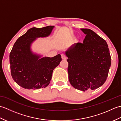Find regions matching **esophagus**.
<instances>
[{
	"label": "esophagus",
	"instance_id": "34e87169",
	"mask_svg": "<svg viewBox=\"0 0 121 121\" xmlns=\"http://www.w3.org/2000/svg\"><path fill=\"white\" fill-rule=\"evenodd\" d=\"M61 58H62L63 60H65V59H66V57L65 54H62L61 55Z\"/></svg>",
	"mask_w": 121,
	"mask_h": 121
}]
</instances>
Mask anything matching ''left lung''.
Here are the masks:
<instances>
[{
	"instance_id": "left-lung-1",
	"label": "left lung",
	"mask_w": 121,
	"mask_h": 121,
	"mask_svg": "<svg viewBox=\"0 0 121 121\" xmlns=\"http://www.w3.org/2000/svg\"><path fill=\"white\" fill-rule=\"evenodd\" d=\"M81 30L86 35L83 42L74 43L65 55L70 84L85 91L98 88L104 83L111 58L106 40L91 30Z\"/></svg>"
}]
</instances>
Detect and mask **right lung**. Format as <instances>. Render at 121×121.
<instances>
[{
  "label": "right lung",
  "instance_id": "add662e5",
  "mask_svg": "<svg viewBox=\"0 0 121 121\" xmlns=\"http://www.w3.org/2000/svg\"><path fill=\"white\" fill-rule=\"evenodd\" d=\"M53 27L31 28L14 43L9 56L11 74L13 80L23 88H45L50 83L54 69L62 60L60 54L41 58L42 56L30 50V45L36 38L48 36Z\"/></svg>",
  "mask_w": 121,
  "mask_h": 121
}]
</instances>
